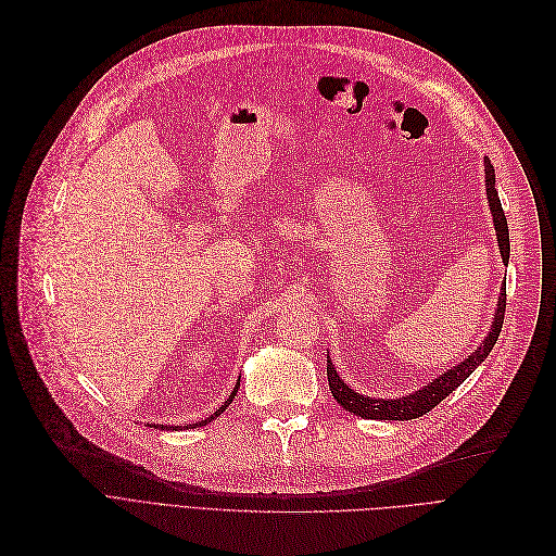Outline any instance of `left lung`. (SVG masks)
<instances>
[{"instance_id": "obj_1", "label": "left lung", "mask_w": 556, "mask_h": 556, "mask_svg": "<svg viewBox=\"0 0 556 556\" xmlns=\"http://www.w3.org/2000/svg\"><path fill=\"white\" fill-rule=\"evenodd\" d=\"M486 194H489V205H491V215H493V226L497 232V247L502 253V260L505 264L509 262V226H507V217L505 210H502L497 190H495V172L493 165L486 157ZM505 307H507V285H502V294L497 299V312L493 314V326L489 337L484 339L482 346L475 351L468 359H464L462 364H457L451 371H445L443 376H439L437 380H432L428 387H422L420 391L405 395V399H395V401H380V399H364V395L355 393L353 389H349L343 384V380H339L332 362L328 359V384L330 391L334 395V401L349 409L355 416L362 418H378V420H412L418 418L422 414H428L430 409H434L445 395H451L472 371L478 368L491 353V349L495 346V341L500 337L502 324H505Z\"/></svg>"}]
</instances>
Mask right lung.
I'll return each mask as SVG.
<instances>
[{
	"label": "right lung",
	"mask_w": 556,
	"mask_h": 556,
	"mask_svg": "<svg viewBox=\"0 0 556 556\" xmlns=\"http://www.w3.org/2000/svg\"><path fill=\"white\" fill-rule=\"evenodd\" d=\"M237 387H240V382H237V384H235L232 393L228 395V401H226V403H224V405H222V407H219V409H217V412H215L213 416H210V418H205V420H201V422H192V426H180V430H188V428H197V426H199V428H201V426H207V422H210V420H215V418H217L219 414H224V412H226V407H228V405L232 403V399H235V393H237ZM151 428H155V426H151ZM163 428H167V426H163ZM174 430H178V426H174Z\"/></svg>",
	"instance_id": "obj_1"
}]
</instances>
